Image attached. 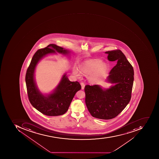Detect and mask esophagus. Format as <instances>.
<instances>
[{"label":"esophagus","instance_id":"obj_1","mask_svg":"<svg viewBox=\"0 0 159 159\" xmlns=\"http://www.w3.org/2000/svg\"><path fill=\"white\" fill-rule=\"evenodd\" d=\"M81 86H82V89H84V82H81Z\"/></svg>","mask_w":159,"mask_h":159}]
</instances>
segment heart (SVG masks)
<instances>
[{
	"instance_id": "b5f03b06",
	"label": "heart",
	"mask_w": 159,
	"mask_h": 159,
	"mask_svg": "<svg viewBox=\"0 0 159 159\" xmlns=\"http://www.w3.org/2000/svg\"><path fill=\"white\" fill-rule=\"evenodd\" d=\"M108 68L106 63H102L100 60H90L84 62L79 66L80 71L77 68L73 69V73L76 75L80 76L81 73L84 75H91L90 79L91 81L96 80L101 73L106 71Z\"/></svg>"
}]
</instances>
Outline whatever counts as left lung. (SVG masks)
Wrapping results in <instances>:
<instances>
[{
	"mask_svg": "<svg viewBox=\"0 0 159 159\" xmlns=\"http://www.w3.org/2000/svg\"><path fill=\"white\" fill-rule=\"evenodd\" d=\"M107 58L117 64L109 72L107 81L115 83L107 89L99 85L84 87L85 102L91 116L100 119L109 120L118 116L129 104L134 81L133 66L120 50L107 51Z\"/></svg>",
	"mask_w": 159,
	"mask_h": 159,
	"instance_id": "obj_1",
	"label": "left lung"
}]
</instances>
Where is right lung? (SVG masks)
Segmentation results:
<instances>
[{
	"label": "right lung",
	"instance_id": "right-lung-1",
	"mask_svg": "<svg viewBox=\"0 0 159 159\" xmlns=\"http://www.w3.org/2000/svg\"><path fill=\"white\" fill-rule=\"evenodd\" d=\"M56 52L63 54L70 52L55 44H50L46 47L39 49L33 56L25 76L30 102L37 111L47 116H56L65 114L76 93L81 89L78 82H70L64 75L54 93L47 97L44 96L37 89L34 80V72L36 64L45 55L56 53Z\"/></svg>",
	"mask_w": 159,
	"mask_h": 159
}]
</instances>
